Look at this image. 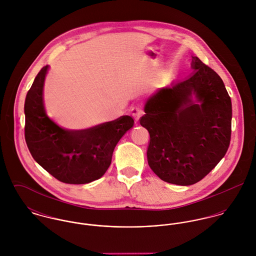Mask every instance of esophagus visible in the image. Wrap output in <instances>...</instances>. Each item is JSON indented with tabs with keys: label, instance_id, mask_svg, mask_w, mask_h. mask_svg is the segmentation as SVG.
<instances>
[{
	"label": "esophagus",
	"instance_id": "obj_1",
	"mask_svg": "<svg viewBox=\"0 0 256 256\" xmlns=\"http://www.w3.org/2000/svg\"><path fill=\"white\" fill-rule=\"evenodd\" d=\"M131 113H132V116L134 117L135 121L138 122L139 119H140V116L142 114V110L139 108V106H134L132 110H131Z\"/></svg>",
	"mask_w": 256,
	"mask_h": 256
}]
</instances>
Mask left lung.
<instances>
[{"mask_svg":"<svg viewBox=\"0 0 256 256\" xmlns=\"http://www.w3.org/2000/svg\"><path fill=\"white\" fill-rule=\"evenodd\" d=\"M191 67L187 78L152 96L140 118L150 133V168L176 185L204 178L224 156L232 133V102L222 80L198 57Z\"/></svg>","mask_w":256,"mask_h":256,"instance_id":"obj_1","label":"left lung"}]
</instances>
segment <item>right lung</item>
I'll use <instances>...</instances> for the list:
<instances>
[{"instance_id": "obj_1", "label": "right lung", "mask_w": 256, "mask_h": 256, "mask_svg": "<svg viewBox=\"0 0 256 256\" xmlns=\"http://www.w3.org/2000/svg\"><path fill=\"white\" fill-rule=\"evenodd\" d=\"M49 66L37 74L24 104L26 142L32 158L61 182L84 184L100 178L110 168L114 148L133 127L124 115L84 130L58 126L46 114L43 86Z\"/></svg>"}]
</instances>
